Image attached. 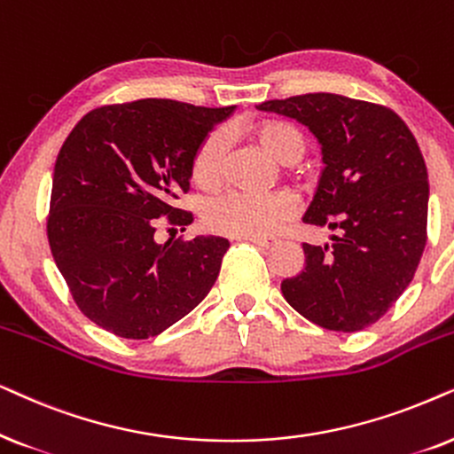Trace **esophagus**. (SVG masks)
<instances>
[{
  "label": "esophagus",
  "instance_id": "34e87169",
  "mask_svg": "<svg viewBox=\"0 0 454 454\" xmlns=\"http://www.w3.org/2000/svg\"><path fill=\"white\" fill-rule=\"evenodd\" d=\"M249 240V243L262 247V249H271V247L278 245V239H245Z\"/></svg>",
  "mask_w": 454,
  "mask_h": 454
}]
</instances>
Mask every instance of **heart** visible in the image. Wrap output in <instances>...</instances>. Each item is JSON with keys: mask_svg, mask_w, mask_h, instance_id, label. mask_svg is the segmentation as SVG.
Wrapping results in <instances>:
<instances>
[{"mask_svg": "<svg viewBox=\"0 0 454 454\" xmlns=\"http://www.w3.org/2000/svg\"><path fill=\"white\" fill-rule=\"evenodd\" d=\"M255 143L282 166L297 164L307 151V138L294 124L282 120H263L251 126ZM231 137L226 130H214L199 145L192 160V180L201 189H215L223 178ZM294 203L284 192L251 195L228 192L205 207V223L214 232L239 239H265L274 234L293 215Z\"/></svg>", "mask_w": 454, "mask_h": 454, "instance_id": "b5f03b06", "label": "heart"}]
</instances>
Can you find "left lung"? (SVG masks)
<instances>
[{"mask_svg":"<svg viewBox=\"0 0 454 454\" xmlns=\"http://www.w3.org/2000/svg\"><path fill=\"white\" fill-rule=\"evenodd\" d=\"M257 110L305 124L322 145V174L303 222L332 245L303 243L305 268L282 294L334 332L376 324L413 280L427 239V168L409 126L384 106L334 93L271 99Z\"/></svg>","mask_w":454,"mask_h":454,"instance_id":"8db88e82","label":"left lung"}]
</instances>
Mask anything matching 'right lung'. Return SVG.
<instances>
[{"label":"right lung","instance_id":"1","mask_svg":"<svg viewBox=\"0 0 454 454\" xmlns=\"http://www.w3.org/2000/svg\"><path fill=\"white\" fill-rule=\"evenodd\" d=\"M237 107L141 99L89 112L53 168L47 239L78 309L120 338L143 340L191 313L214 286L228 239L199 234L157 243L161 215L186 192L209 130Z\"/></svg>","mask_w":454,"mask_h":454}]
</instances>
